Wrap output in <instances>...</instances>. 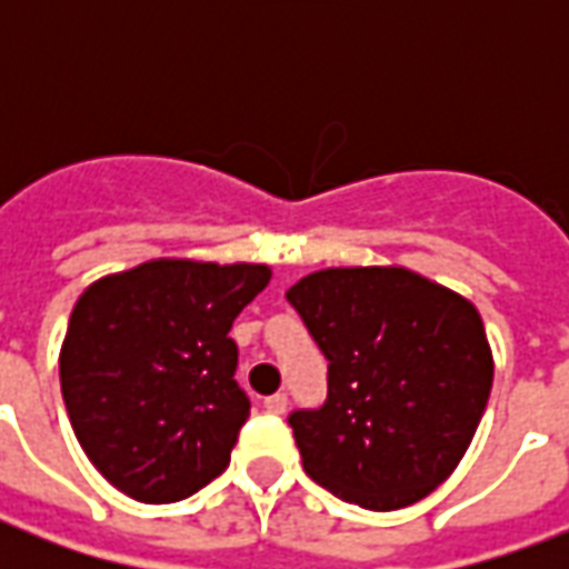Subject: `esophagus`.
Masks as SVG:
<instances>
[{
	"label": "esophagus",
	"instance_id": "34e87169",
	"mask_svg": "<svg viewBox=\"0 0 569 569\" xmlns=\"http://www.w3.org/2000/svg\"><path fill=\"white\" fill-rule=\"evenodd\" d=\"M286 406H289V396H286V393H273V396H268V399H264V408H268L271 415H283Z\"/></svg>",
	"mask_w": 569,
	"mask_h": 569
}]
</instances>
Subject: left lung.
Returning <instances> with one entry per match:
<instances>
[{"label": "left lung", "mask_w": 569, "mask_h": 569, "mask_svg": "<svg viewBox=\"0 0 569 569\" xmlns=\"http://www.w3.org/2000/svg\"><path fill=\"white\" fill-rule=\"evenodd\" d=\"M286 301L329 359L320 408L289 415L317 485L345 502L393 512L451 476L493 383L478 310L406 268H329Z\"/></svg>", "instance_id": "left-lung-1"}]
</instances>
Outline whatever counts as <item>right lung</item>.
I'll return each mask as SVG.
<instances>
[{"mask_svg":"<svg viewBox=\"0 0 569 569\" xmlns=\"http://www.w3.org/2000/svg\"><path fill=\"white\" fill-rule=\"evenodd\" d=\"M268 280L264 264L158 259L81 292L60 390L109 485L140 502H176L222 476L249 418L228 332Z\"/></svg>","mask_w":569,"mask_h":569,"instance_id":"obj_1","label":"right lung"}]
</instances>
